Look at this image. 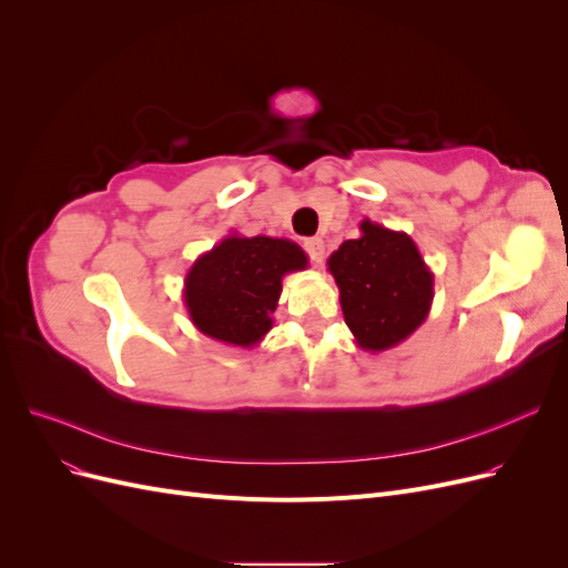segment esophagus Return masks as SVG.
Returning a JSON list of instances; mask_svg holds the SVG:
<instances>
[{"instance_id":"34e87169","label":"esophagus","mask_w":568,"mask_h":568,"mask_svg":"<svg viewBox=\"0 0 568 568\" xmlns=\"http://www.w3.org/2000/svg\"><path fill=\"white\" fill-rule=\"evenodd\" d=\"M305 251H307V255H311L313 265L320 267L324 263V242H322V239H307Z\"/></svg>"}]
</instances>
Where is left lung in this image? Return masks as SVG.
<instances>
[{
    "label": "left lung",
    "instance_id": "8db88e82",
    "mask_svg": "<svg viewBox=\"0 0 568 568\" xmlns=\"http://www.w3.org/2000/svg\"><path fill=\"white\" fill-rule=\"evenodd\" d=\"M338 286L341 311L357 346L382 353L415 334L434 303V272L405 232L359 222L326 261Z\"/></svg>",
    "mask_w": 568,
    "mask_h": 568
}]
</instances>
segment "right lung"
Listing matches in <instances>:
<instances>
[{"instance_id":"right-lung-1","label":"right lung","mask_w":568,"mask_h":568,"mask_svg":"<svg viewBox=\"0 0 568 568\" xmlns=\"http://www.w3.org/2000/svg\"><path fill=\"white\" fill-rule=\"evenodd\" d=\"M305 267V251L288 239L230 234L186 272L182 298L189 320L220 343L253 348L272 329L282 280Z\"/></svg>"}]
</instances>
